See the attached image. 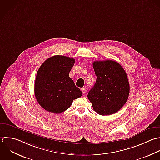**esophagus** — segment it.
Instances as JSON below:
<instances>
[{
  "instance_id": "1",
  "label": "esophagus",
  "mask_w": 160,
  "mask_h": 160,
  "mask_svg": "<svg viewBox=\"0 0 160 160\" xmlns=\"http://www.w3.org/2000/svg\"><path fill=\"white\" fill-rule=\"evenodd\" d=\"M81 90H82V93H83V94L85 93V92H86V89H85V88H81Z\"/></svg>"
}]
</instances>
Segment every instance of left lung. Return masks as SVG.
Instances as JSON below:
<instances>
[{
  "label": "left lung",
  "mask_w": 160,
  "mask_h": 160,
  "mask_svg": "<svg viewBox=\"0 0 160 160\" xmlns=\"http://www.w3.org/2000/svg\"><path fill=\"white\" fill-rule=\"evenodd\" d=\"M93 67L97 80L88 93V100L98 114L112 115L120 110L128 98L127 75L121 65L114 60L95 61Z\"/></svg>",
  "instance_id": "8db88e82"
}]
</instances>
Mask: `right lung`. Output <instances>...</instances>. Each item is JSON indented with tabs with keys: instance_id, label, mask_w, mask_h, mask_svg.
<instances>
[{
	"instance_id": "add662e5",
	"label": "right lung",
	"mask_w": 160,
	"mask_h": 160,
	"mask_svg": "<svg viewBox=\"0 0 160 160\" xmlns=\"http://www.w3.org/2000/svg\"><path fill=\"white\" fill-rule=\"evenodd\" d=\"M74 58L55 55L47 58L37 71L34 86L35 98L45 110L60 113L67 110L82 91L69 77Z\"/></svg>"
}]
</instances>
